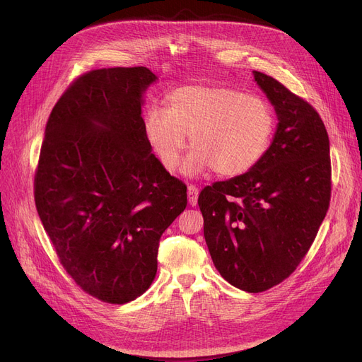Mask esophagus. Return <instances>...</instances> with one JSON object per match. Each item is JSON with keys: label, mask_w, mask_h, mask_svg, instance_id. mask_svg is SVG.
I'll list each match as a JSON object with an SVG mask.
<instances>
[{"label": "esophagus", "mask_w": 362, "mask_h": 362, "mask_svg": "<svg viewBox=\"0 0 362 362\" xmlns=\"http://www.w3.org/2000/svg\"><path fill=\"white\" fill-rule=\"evenodd\" d=\"M198 195H199V189L195 185H189L187 186V199H189V204H191L192 206L198 204Z\"/></svg>", "instance_id": "obj_1"}]
</instances>
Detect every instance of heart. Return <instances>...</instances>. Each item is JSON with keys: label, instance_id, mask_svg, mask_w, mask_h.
I'll list each match as a JSON object with an SVG mask.
<instances>
[{"label": "heart", "instance_id": "b5f03b06", "mask_svg": "<svg viewBox=\"0 0 362 362\" xmlns=\"http://www.w3.org/2000/svg\"><path fill=\"white\" fill-rule=\"evenodd\" d=\"M165 104L146 108L144 135L168 171L179 167L186 136L194 148L185 164L187 175L213 168L218 177H238L270 148L276 117L262 98L229 86L192 83L175 88Z\"/></svg>", "mask_w": 362, "mask_h": 362}]
</instances>
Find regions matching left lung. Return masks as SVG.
Segmentation results:
<instances>
[{
	"label": "left lung",
	"mask_w": 362,
	"mask_h": 362,
	"mask_svg": "<svg viewBox=\"0 0 362 362\" xmlns=\"http://www.w3.org/2000/svg\"><path fill=\"white\" fill-rule=\"evenodd\" d=\"M254 79L279 124L248 173L204 187V236L220 274L245 292L288 279L310 251L332 197L329 135L317 110L272 76Z\"/></svg>",
	"instance_id": "obj_1"
}]
</instances>
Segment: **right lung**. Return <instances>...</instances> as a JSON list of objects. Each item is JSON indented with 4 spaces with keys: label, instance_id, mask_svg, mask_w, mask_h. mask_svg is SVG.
<instances>
[{
    "label": "right lung",
    "instance_id": "1",
    "mask_svg": "<svg viewBox=\"0 0 362 362\" xmlns=\"http://www.w3.org/2000/svg\"><path fill=\"white\" fill-rule=\"evenodd\" d=\"M156 74L112 67L78 76L54 105L35 171V205L66 273L107 303L141 296L186 185L151 154L141 116Z\"/></svg>",
    "mask_w": 362,
    "mask_h": 362
}]
</instances>
